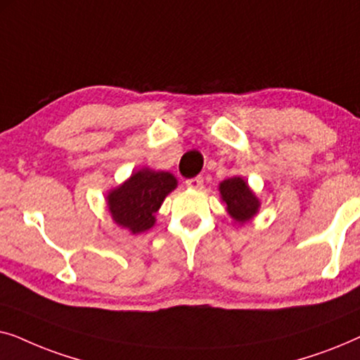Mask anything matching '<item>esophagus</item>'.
<instances>
[{
	"label": "esophagus",
	"mask_w": 360,
	"mask_h": 360,
	"mask_svg": "<svg viewBox=\"0 0 360 360\" xmlns=\"http://www.w3.org/2000/svg\"><path fill=\"white\" fill-rule=\"evenodd\" d=\"M185 185L190 186V188L198 190V188H201V186H203V176H193V179H186Z\"/></svg>",
	"instance_id": "obj_1"
}]
</instances>
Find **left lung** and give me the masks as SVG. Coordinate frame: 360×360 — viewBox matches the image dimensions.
I'll return each mask as SVG.
<instances>
[{"label":"left lung","instance_id":"1","mask_svg":"<svg viewBox=\"0 0 360 360\" xmlns=\"http://www.w3.org/2000/svg\"><path fill=\"white\" fill-rule=\"evenodd\" d=\"M221 196L223 201L228 205V211L238 223H245V221L252 218L257 213L259 200L249 190L248 184L239 176H233L221 181L219 185Z\"/></svg>","mask_w":360,"mask_h":360}]
</instances>
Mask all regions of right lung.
<instances>
[{"instance_id":"right-lung-1","label":"right lung","mask_w":360,"mask_h":360,"mask_svg":"<svg viewBox=\"0 0 360 360\" xmlns=\"http://www.w3.org/2000/svg\"><path fill=\"white\" fill-rule=\"evenodd\" d=\"M175 186V176L169 172L147 169L136 172L108 196L112 219L132 234L147 231L154 226V214L160 208L162 201Z\"/></svg>"}]
</instances>
